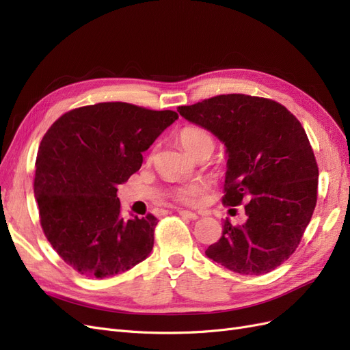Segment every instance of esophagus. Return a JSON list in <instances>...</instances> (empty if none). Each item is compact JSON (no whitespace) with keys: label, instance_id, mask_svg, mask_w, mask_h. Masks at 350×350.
Listing matches in <instances>:
<instances>
[{"label":"esophagus","instance_id":"obj_1","mask_svg":"<svg viewBox=\"0 0 350 350\" xmlns=\"http://www.w3.org/2000/svg\"><path fill=\"white\" fill-rule=\"evenodd\" d=\"M178 215L183 216V217H187V219H191V220H196L198 217L197 213H194V211H189V210H184V208H178Z\"/></svg>","mask_w":350,"mask_h":350}]
</instances>
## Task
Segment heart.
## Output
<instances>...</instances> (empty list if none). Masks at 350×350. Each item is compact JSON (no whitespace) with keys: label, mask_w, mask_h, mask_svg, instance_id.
Listing matches in <instances>:
<instances>
[{"label":"heart","mask_w":350,"mask_h":350,"mask_svg":"<svg viewBox=\"0 0 350 350\" xmlns=\"http://www.w3.org/2000/svg\"><path fill=\"white\" fill-rule=\"evenodd\" d=\"M178 140L184 149L197 157L201 153H211L215 149V137L207 129L201 125H188L179 131ZM206 191V185L201 181H194L189 184L178 185L172 189V197L178 203L193 206L197 204L201 196Z\"/></svg>","instance_id":"1"}]
</instances>
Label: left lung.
Returning <instances> with one entry per match:
<instances>
[{
  "instance_id": "1",
  "label": "left lung",
  "mask_w": 350,
  "mask_h": 350,
  "mask_svg": "<svg viewBox=\"0 0 350 350\" xmlns=\"http://www.w3.org/2000/svg\"><path fill=\"white\" fill-rule=\"evenodd\" d=\"M178 112L225 143L221 203H245V224L225 220L206 256L241 274L279 267L298 248L317 204L319 166L304 126L279 102L242 93L219 94Z\"/></svg>"
}]
</instances>
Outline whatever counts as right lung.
I'll return each mask as SVG.
<instances>
[{"mask_svg": "<svg viewBox=\"0 0 350 350\" xmlns=\"http://www.w3.org/2000/svg\"><path fill=\"white\" fill-rule=\"evenodd\" d=\"M175 120L174 111L102 102L66 112L45 133L33 183L40 226L83 276H115L150 254L157 219L125 220L116 191Z\"/></svg>", "mask_w": 350, "mask_h": 350, "instance_id": "right-lung-1", "label": "right lung"}]
</instances>
